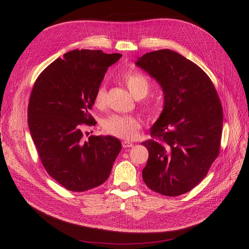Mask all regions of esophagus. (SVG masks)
Masks as SVG:
<instances>
[{
	"mask_svg": "<svg viewBox=\"0 0 249 249\" xmlns=\"http://www.w3.org/2000/svg\"><path fill=\"white\" fill-rule=\"evenodd\" d=\"M122 146H123L124 148L132 147V146H133V143H132V142H130V141H127V140H125V141H123V142H122Z\"/></svg>",
	"mask_w": 249,
	"mask_h": 249,
	"instance_id": "34e87169",
	"label": "esophagus"
}]
</instances>
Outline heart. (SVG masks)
Returning <instances> with one entry per match:
<instances>
[{
	"mask_svg": "<svg viewBox=\"0 0 249 249\" xmlns=\"http://www.w3.org/2000/svg\"><path fill=\"white\" fill-rule=\"evenodd\" d=\"M123 81L126 84L130 93L135 98H144L149 91L150 82L148 78L139 71H129L123 75ZM106 87L101 84L94 95V102L101 107L106 100ZM158 105L154 102H148L144 105V110L151 115L158 112ZM103 128L107 133L122 139H135L141 128V123L136 117L113 115L103 123Z\"/></svg>",
	"mask_w": 249,
	"mask_h": 249,
	"instance_id": "b5f03b06",
	"label": "heart"
}]
</instances>
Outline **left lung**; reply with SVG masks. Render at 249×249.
I'll return each mask as SVG.
<instances>
[{"label": "left lung", "instance_id": "obj_1", "mask_svg": "<svg viewBox=\"0 0 249 249\" xmlns=\"http://www.w3.org/2000/svg\"><path fill=\"white\" fill-rule=\"evenodd\" d=\"M136 65L155 78L163 91V110L142 142L148 160L146 186L176 197L207 176L220 151L223 109L210 77L197 64L169 49L143 54Z\"/></svg>", "mask_w": 249, "mask_h": 249}]
</instances>
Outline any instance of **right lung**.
<instances>
[{"instance_id": "add662e5", "label": "right lung", "mask_w": 249, "mask_h": 249, "mask_svg": "<svg viewBox=\"0 0 249 249\" xmlns=\"http://www.w3.org/2000/svg\"><path fill=\"white\" fill-rule=\"evenodd\" d=\"M122 54L71 50L39 74L28 104L30 134L48 175L63 188L85 192L107 180L122 145L113 136L84 140L95 125L89 110L105 73Z\"/></svg>"}]
</instances>
